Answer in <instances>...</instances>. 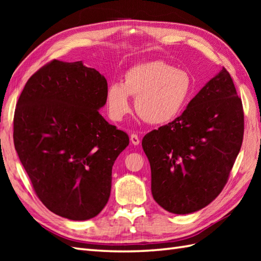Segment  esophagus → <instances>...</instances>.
Returning a JSON list of instances; mask_svg holds the SVG:
<instances>
[{
	"mask_svg": "<svg viewBox=\"0 0 261 261\" xmlns=\"http://www.w3.org/2000/svg\"><path fill=\"white\" fill-rule=\"evenodd\" d=\"M130 141H131L132 145H135V146H138V145H139V143H140L139 137H138V135H136V134H132V135L130 136Z\"/></svg>",
	"mask_w": 261,
	"mask_h": 261,
	"instance_id": "34e87169",
	"label": "esophagus"
}]
</instances>
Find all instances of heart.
Returning a JSON list of instances; mask_svg holds the SVG:
<instances>
[{"label":"heart","mask_w":261,"mask_h":261,"mask_svg":"<svg viewBox=\"0 0 261 261\" xmlns=\"http://www.w3.org/2000/svg\"><path fill=\"white\" fill-rule=\"evenodd\" d=\"M194 83L186 69L175 68L163 60L132 66L123 83H113L107 90L110 118L121 121L130 113V97L136 96L137 114L149 124L159 125L178 116L193 97Z\"/></svg>","instance_id":"b5f03b06"}]
</instances>
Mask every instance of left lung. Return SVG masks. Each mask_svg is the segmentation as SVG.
Masks as SVG:
<instances>
[{
	"label": "left lung",
	"instance_id": "obj_1",
	"mask_svg": "<svg viewBox=\"0 0 261 261\" xmlns=\"http://www.w3.org/2000/svg\"><path fill=\"white\" fill-rule=\"evenodd\" d=\"M243 130L242 101L223 67L181 115L143 137L154 201L175 214L208 205L229 179Z\"/></svg>",
	"mask_w": 261,
	"mask_h": 261
}]
</instances>
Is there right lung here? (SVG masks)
<instances>
[{
  "mask_svg": "<svg viewBox=\"0 0 261 261\" xmlns=\"http://www.w3.org/2000/svg\"><path fill=\"white\" fill-rule=\"evenodd\" d=\"M108 82L82 62L54 59L22 91L13 119V140L35 193L63 218L84 221L107 205L112 167L129 136L98 110Z\"/></svg>",
  "mask_w": 261,
  "mask_h": 261,
  "instance_id": "add662e5",
  "label": "right lung"
}]
</instances>
